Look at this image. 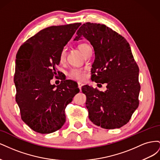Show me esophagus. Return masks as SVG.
Masks as SVG:
<instances>
[{"instance_id": "obj_1", "label": "esophagus", "mask_w": 160, "mask_h": 160, "mask_svg": "<svg viewBox=\"0 0 160 160\" xmlns=\"http://www.w3.org/2000/svg\"><path fill=\"white\" fill-rule=\"evenodd\" d=\"M83 83H81V82H78V88H79L80 90L81 89V88H82V86H83Z\"/></svg>"}]
</instances>
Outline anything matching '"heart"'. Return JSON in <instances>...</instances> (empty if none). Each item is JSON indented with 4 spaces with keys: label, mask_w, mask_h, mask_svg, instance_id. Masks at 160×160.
Returning <instances> with one entry per match:
<instances>
[{
    "label": "heart",
    "mask_w": 160,
    "mask_h": 160,
    "mask_svg": "<svg viewBox=\"0 0 160 160\" xmlns=\"http://www.w3.org/2000/svg\"><path fill=\"white\" fill-rule=\"evenodd\" d=\"M90 47L85 43H81V44L78 45L79 50L82 52L83 55H85V52L88 50V48ZM66 57V50L65 49H62L61 51L60 55H59V60L60 61H63L65 59ZM69 75L72 79H74L76 80H82L85 78V71L83 69H79V68H72L70 70L69 72Z\"/></svg>",
    "instance_id": "obj_1"
}]
</instances>
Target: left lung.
I'll use <instances>...</instances> for the list:
<instances>
[{
  "label": "left lung",
  "mask_w": 160,
  "mask_h": 160,
  "mask_svg": "<svg viewBox=\"0 0 160 160\" xmlns=\"http://www.w3.org/2000/svg\"><path fill=\"white\" fill-rule=\"evenodd\" d=\"M81 37L90 42L95 51L91 80L107 84L104 92L82 87L89 118L104 129L120 128L129 122L139 105V67L129 44L118 32L98 23L82 25L74 41Z\"/></svg>",
  "instance_id": "8db88e82"
}]
</instances>
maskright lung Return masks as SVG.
<instances>
[{
    "label": "right lung",
    "mask_w": 160,
    "mask_h": 160,
    "mask_svg": "<svg viewBox=\"0 0 160 160\" xmlns=\"http://www.w3.org/2000/svg\"><path fill=\"white\" fill-rule=\"evenodd\" d=\"M81 25L45 28L28 38L17 52L15 99L22 120L37 133H51L61 129L66 120L65 108L79 92L76 82L65 80L56 86L50 81L59 73L56 67L61 51Z\"/></svg>",
    "instance_id": "add662e5"
}]
</instances>
